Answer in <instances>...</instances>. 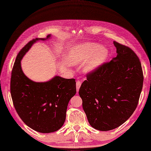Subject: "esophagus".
Listing matches in <instances>:
<instances>
[{
	"instance_id": "1",
	"label": "esophagus",
	"mask_w": 151,
	"mask_h": 151,
	"mask_svg": "<svg viewBox=\"0 0 151 151\" xmlns=\"http://www.w3.org/2000/svg\"><path fill=\"white\" fill-rule=\"evenodd\" d=\"M81 81L80 80H77L76 81V88H77V93L79 92V88L81 86Z\"/></svg>"
}]
</instances>
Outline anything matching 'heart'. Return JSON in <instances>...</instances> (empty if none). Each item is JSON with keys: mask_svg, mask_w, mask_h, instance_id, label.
Here are the masks:
<instances>
[{"mask_svg": "<svg viewBox=\"0 0 151 151\" xmlns=\"http://www.w3.org/2000/svg\"><path fill=\"white\" fill-rule=\"evenodd\" d=\"M108 50L98 43H86L73 48L68 52L67 60L69 64L77 65L87 60L83 66L86 72L97 69L106 60Z\"/></svg>", "mask_w": 151, "mask_h": 151, "instance_id": "heart-1", "label": "heart"}]
</instances>
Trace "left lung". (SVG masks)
Instances as JSON below:
<instances>
[{
  "instance_id": "obj_1",
  "label": "left lung",
  "mask_w": 151,
  "mask_h": 151,
  "mask_svg": "<svg viewBox=\"0 0 151 151\" xmlns=\"http://www.w3.org/2000/svg\"><path fill=\"white\" fill-rule=\"evenodd\" d=\"M117 55L87 74L79 94L91 126L108 131L125 122L137 106L144 76L135 52L116 42Z\"/></svg>"
}]
</instances>
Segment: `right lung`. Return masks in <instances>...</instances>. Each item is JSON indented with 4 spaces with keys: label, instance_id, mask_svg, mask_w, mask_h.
Returning a JSON list of instances; mask_svg holds the SVG:
<instances>
[{
    "label": "right lung",
    "instance_id": "add662e5",
    "mask_svg": "<svg viewBox=\"0 0 151 151\" xmlns=\"http://www.w3.org/2000/svg\"><path fill=\"white\" fill-rule=\"evenodd\" d=\"M35 38L26 44L17 54L11 78V94L18 115L26 125L41 133H51L63 125L70 99L76 93L74 79L60 76L44 83H36L22 72L21 61L32 45L39 40Z\"/></svg>",
    "mask_w": 151,
    "mask_h": 151
}]
</instances>
